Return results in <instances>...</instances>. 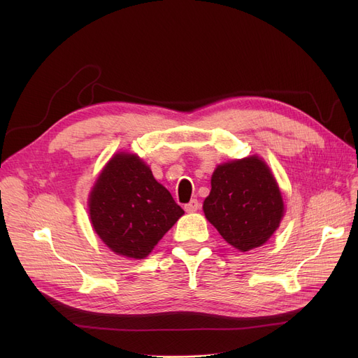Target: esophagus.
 Returning <instances> with one entry per match:
<instances>
[{
  "label": "esophagus",
  "instance_id": "esophagus-1",
  "mask_svg": "<svg viewBox=\"0 0 358 358\" xmlns=\"http://www.w3.org/2000/svg\"><path fill=\"white\" fill-rule=\"evenodd\" d=\"M199 208H200V203H199V200H196V199H193L190 203H187V204L184 206V209H185L187 212H196Z\"/></svg>",
  "mask_w": 358,
  "mask_h": 358
}]
</instances>
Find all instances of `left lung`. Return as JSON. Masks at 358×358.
Listing matches in <instances>:
<instances>
[{
	"label": "left lung",
	"mask_w": 358,
	"mask_h": 358,
	"mask_svg": "<svg viewBox=\"0 0 358 358\" xmlns=\"http://www.w3.org/2000/svg\"><path fill=\"white\" fill-rule=\"evenodd\" d=\"M203 210L224 241L245 252L270 239L285 204L270 168L258 157H250L215 169Z\"/></svg>",
	"instance_id": "1"
}]
</instances>
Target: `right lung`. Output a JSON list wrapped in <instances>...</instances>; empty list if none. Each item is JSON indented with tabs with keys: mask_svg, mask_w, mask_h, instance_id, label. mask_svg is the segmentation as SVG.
<instances>
[{
	"mask_svg": "<svg viewBox=\"0 0 358 358\" xmlns=\"http://www.w3.org/2000/svg\"><path fill=\"white\" fill-rule=\"evenodd\" d=\"M184 210L136 155L113 157L90 194L94 231L119 255L145 258Z\"/></svg>",
	"mask_w": 358,
	"mask_h": 358,
	"instance_id": "1",
	"label": "right lung"
}]
</instances>
